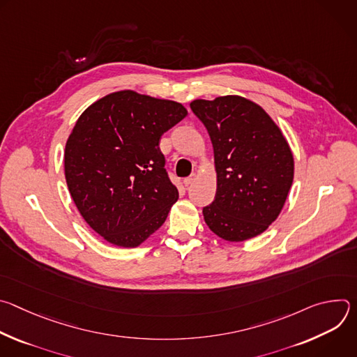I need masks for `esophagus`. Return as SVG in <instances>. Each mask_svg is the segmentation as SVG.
Returning a JSON list of instances; mask_svg holds the SVG:
<instances>
[{"label": "esophagus", "mask_w": 357, "mask_h": 357, "mask_svg": "<svg viewBox=\"0 0 357 357\" xmlns=\"http://www.w3.org/2000/svg\"><path fill=\"white\" fill-rule=\"evenodd\" d=\"M195 179H196V174H192L189 178H185V179H183V185H185V186H189V185H192V183L195 182Z\"/></svg>", "instance_id": "obj_1"}]
</instances>
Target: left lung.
<instances>
[{"label": "left lung", "mask_w": 357, "mask_h": 357, "mask_svg": "<svg viewBox=\"0 0 357 357\" xmlns=\"http://www.w3.org/2000/svg\"><path fill=\"white\" fill-rule=\"evenodd\" d=\"M190 109L215 155L216 196L203 219L227 241L261 234L281 213L294 181V155L281 128L261 106L236 94L197 98Z\"/></svg>", "instance_id": "obj_1"}]
</instances>
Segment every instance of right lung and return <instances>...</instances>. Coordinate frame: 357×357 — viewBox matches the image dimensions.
Listing matches in <instances>:
<instances>
[{
	"label": "right lung",
	"instance_id": "obj_1",
	"mask_svg": "<svg viewBox=\"0 0 357 357\" xmlns=\"http://www.w3.org/2000/svg\"><path fill=\"white\" fill-rule=\"evenodd\" d=\"M186 116L176 101L120 90L77 119L65 148L66 183L84 222L110 244L138 247L167 220L179 193L160 139Z\"/></svg>",
	"mask_w": 357,
	"mask_h": 357
}]
</instances>
